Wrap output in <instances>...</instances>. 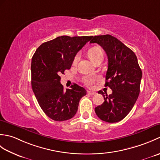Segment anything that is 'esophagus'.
<instances>
[{
	"label": "esophagus",
	"mask_w": 160,
	"mask_h": 160,
	"mask_svg": "<svg viewBox=\"0 0 160 160\" xmlns=\"http://www.w3.org/2000/svg\"><path fill=\"white\" fill-rule=\"evenodd\" d=\"M87 93L90 95V96H94L95 94H96V92H93V91H87Z\"/></svg>",
	"instance_id": "1"
}]
</instances>
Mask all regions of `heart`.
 <instances>
[{"label": "heart", "instance_id": "heart-1", "mask_svg": "<svg viewBox=\"0 0 160 160\" xmlns=\"http://www.w3.org/2000/svg\"><path fill=\"white\" fill-rule=\"evenodd\" d=\"M88 56H89L91 60L92 61L93 63H96L98 62V60H102L103 59V52L100 47H91L89 49L87 52ZM80 59V54L78 53L75 56L73 60V64H76L78 61ZM97 79L96 76H85L82 78L83 82L86 84L88 87L92 86L93 82L96 81Z\"/></svg>", "mask_w": 160, "mask_h": 160}]
</instances>
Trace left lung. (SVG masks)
Listing matches in <instances>:
<instances>
[{
    "label": "left lung",
    "mask_w": 160,
    "mask_h": 160,
    "mask_svg": "<svg viewBox=\"0 0 160 160\" xmlns=\"http://www.w3.org/2000/svg\"><path fill=\"white\" fill-rule=\"evenodd\" d=\"M90 43L102 47L108 58L105 87L113 91L104 96V102L95 108L98 117L104 122L114 123L124 119L133 107L140 94L142 70L135 53L120 40L111 35L95 36Z\"/></svg>",
    "instance_id": "1"
}]
</instances>
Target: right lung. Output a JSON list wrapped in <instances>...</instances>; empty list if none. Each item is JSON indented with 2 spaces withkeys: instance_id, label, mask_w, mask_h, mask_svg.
<instances>
[{
  "instance_id": "right-lung-1",
  "label": "right lung",
  "mask_w": 160,
  "mask_h": 160,
  "mask_svg": "<svg viewBox=\"0 0 160 160\" xmlns=\"http://www.w3.org/2000/svg\"><path fill=\"white\" fill-rule=\"evenodd\" d=\"M93 36H62L42 43L32 60V87L45 113L55 121L72 118L81 98L87 94L83 87L73 84L64 91L60 75L69 69L77 53Z\"/></svg>"
}]
</instances>
